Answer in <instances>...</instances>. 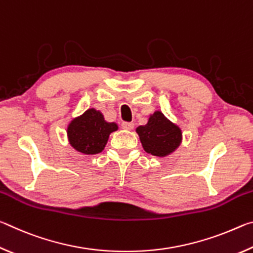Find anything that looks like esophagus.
Masks as SVG:
<instances>
[{
  "mask_svg": "<svg viewBox=\"0 0 253 253\" xmlns=\"http://www.w3.org/2000/svg\"><path fill=\"white\" fill-rule=\"evenodd\" d=\"M122 127H123L125 130H131V129H134V123L123 122V123H122Z\"/></svg>",
  "mask_w": 253,
  "mask_h": 253,
  "instance_id": "obj_1",
  "label": "esophagus"
}]
</instances>
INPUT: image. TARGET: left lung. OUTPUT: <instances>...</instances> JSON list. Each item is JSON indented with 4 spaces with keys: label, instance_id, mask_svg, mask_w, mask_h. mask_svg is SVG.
I'll return each mask as SVG.
<instances>
[{
    "label": "left lung",
    "instance_id": "1",
    "mask_svg": "<svg viewBox=\"0 0 253 253\" xmlns=\"http://www.w3.org/2000/svg\"><path fill=\"white\" fill-rule=\"evenodd\" d=\"M145 151L154 156H166L176 149L182 140L181 129L155 111L145 126L136 129Z\"/></svg>",
    "mask_w": 253,
    "mask_h": 253
}]
</instances>
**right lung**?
<instances>
[{
    "mask_svg": "<svg viewBox=\"0 0 253 253\" xmlns=\"http://www.w3.org/2000/svg\"><path fill=\"white\" fill-rule=\"evenodd\" d=\"M117 128L115 123H107L100 111L88 109L70 123L68 137L71 146L77 151L93 155L104 149L109 134Z\"/></svg>",
    "mask_w": 253,
    "mask_h": 253,
    "instance_id": "1",
    "label": "right lung"
}]
</instances>
